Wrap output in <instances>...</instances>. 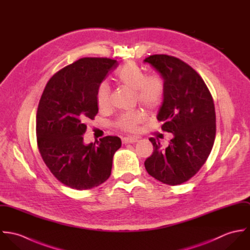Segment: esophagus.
<instances>
[{
  "instance_id": "34e87169",
  "label": "esophagus",
  "mask_w": 250,
  "mask_h": 250,
  "mask_svg": "<svg viewBox=\"0 0 250 250\" xmlns=\"http://www.w3.org/2000/svg\"><path fill=\"white\" fill-rule=\"evenodd\" d=\"M139 141L138 138H135V137H130V138H123L122 139V143H137Z\"/></svg>"
}]
</instances>
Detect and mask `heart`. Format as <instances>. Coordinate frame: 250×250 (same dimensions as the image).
Returning a JSON list of instances; mask_svg holds the SVG:
<instances>
[{
  "instance_id": "1",
  "label": "heart",
  "mask_w": 250,
  "mask_h": 250,
  "mask_svg": "<svg viewBox=\"0 0 250 250\" xmlns=\"http://www.w3.org/2000/svg\"><path fill=\"white\" fill-rule=\"evenodd\" d=\"M114 79L120 85L134 90L135 98L142 107L153 110L160 107L166 94L164 78L159 74L146 75L137 63L128 62L114 74ZM96 102L100 108H106L109 103V86L106 82L99 84L96 91ZM143 116L139 110L126 111L118 116L115 126L126 132H134L143 122Z\"/></svg>"
}]
</instances>
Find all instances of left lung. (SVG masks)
<instances>
[{
	"mask_svg": "<svg viewBox=\"0 0 250 250\" xmlns=\"http://www.w3.org/2000/svg\"><path fill=\"white\" fill-rule=\"evenodd\" d=\"M165 80L166 94L157 119L172 133L167 147L150 138L153 154L144 162L158 181L176 186L193 177L208 159L215 138L214 101L200 75L175 57L153 55L144 60Z\"/></svg>",
	"mask_w": 250,
	"mask_h": 250,
	"instance_id": "1",
	"label": "left lung"
}]
</instances>
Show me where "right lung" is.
<instances>
[{"label": "right lung", "mask_w": 250, "mask_h": 250, "mask_svg": "<svg viewBox=\"0 0 250 250\" xmlns=\"http://www.w3.org/2000/svg\"><path fill=\"white\" fill-rule=\"evenodd\" d=\"M118 65L107 58H83L57 72L47 83L36 112L39 153L52 174L79 190L103 184L110 176L118 137L84 144L85 122L98 113L96 91Z\"/></svg>", "instance_id": "right-lung-1"}]
</instances>
